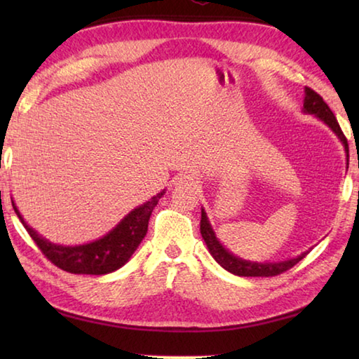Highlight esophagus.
<instances>
[{
  "label": "esophagus",
  "instance_id": "34e87169",
  "mask_svg": "<svg viewBox=\"0 0 359 359\" xmlns=\"http://www.w3.org/2000/svg\"><path fill=\"white\" fill-rule=\"evenodd\" d=\"M174 184L175 185H194L196 184V182H194V179L191 177V175H188V174H180V175H177V177L174 179Z\"/></svg>",
  "mask_w": 359,
  "mask_h": 359
}]
</instances>
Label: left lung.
<instances>
[{
    "label": "left lung",
    "mask_w": 359,
    "mask_h": 359,
    "mask_svg": "<svg viewBox=\"0 0 359 359\" xmlns=\"http://www.w3.org/2000/svg\"><path fill=\"white\" fill-rule=\"evenodd\" d=\"M304 112L312 114V115H315V117H318L321 121H325V123L330 126L334 133H336V136L340 139V142L344 144L345 151L348 154L347 137L344 136V133H342V130H340V126L337 123L336 117H334V114L330 109V106L326 104L323 98H321L317 92H313V90L309 87H306ZM201 236L205 242V245H208V248H209L210 255L214 257L217 263L220 264L223 269L231 272V274L239 276V277H274V276H278V274H282V272L291 269V267L299 263L302 258H306V255L309 253V252H304L299 255V257L291 258L287 261H278V263H252V261H245L242 258L234 257V255L228 252L226 248L220 244V241L217 239V236L214 233V229H212V226H210L209 218H208V215H205L204 209H201Z\"/></svg>",
    "instance_id": "obj_1"
}]
</instances>
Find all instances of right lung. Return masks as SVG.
<instances>
[{
  "mask_svg": "<svg viewBox=\"0 0 359 359\" xmlns=\"http://www.w3.org/2000/svg\"><path fill=\"white\" fill-rule=\"evenodd\" d=\"M163 193L165 191L158 193L150 201L133 209L117 226L109 231L106 236H102L101 239L90 242V244L74 247L58 245L48 242L36 233L33 228L28 226L22 218L20 212L17 210L14 201H12V208H14L15 214L19 215L28 234L36 242V245L39 247V250L46 255V258L50 263L60 267V269L71 272V274L102 276L120 269L131 258V255L136 252L144 236L147 234L151 210L155 209Z\"/></svg>",
  "mask_w": 359,
  "mask_h": 359,
  "instance_id": "1",
  "label": "right lung"
}]
</instances>
